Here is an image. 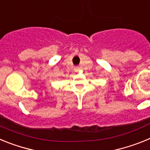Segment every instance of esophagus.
Listing matches in <instances>:
<instances>
[{
	"mask_svg": "<svg viewBox=\"0 0 150 150\" xmlns=\"http://www.w3.org/2000/svg\"><path fill=\"white\" fill-rule=\"evenodd\" d=\"M74 70H75V71H79V67H78V66H76V67H74Z\"/></svg>",
	"mask_w": 150,
	"mask_h": 150,
	"instance_id": "1",
	"label": "esophagus"
}]
</instances>
